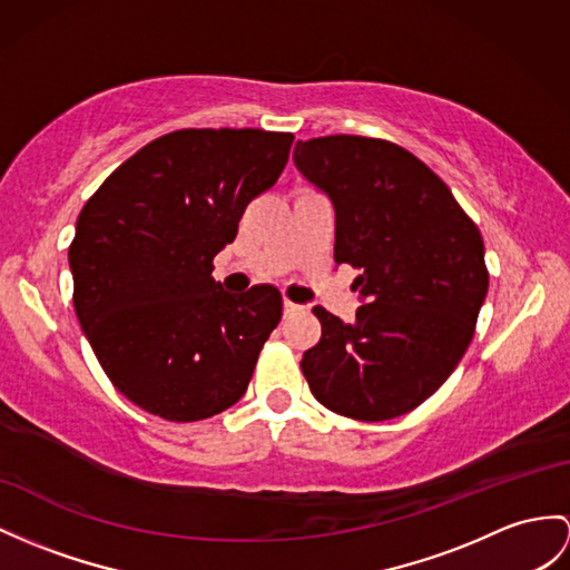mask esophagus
I'll return each instance as SVG.
<instances>
[{"label":"esophagus","instance_id":"1","mask_svg":"<svg viewBox=\"0 0 570 570\" xmlns=\"http://www.w3.org/2000/svg\"><path fill=\"white\" fill-rule=\"evenodd\" d=\"M283 312H285V316H293V314H299L302 307H299V304H295V302L285 299V302H283Z\"/></svg>","mask_w":570,"mask_h":570}]
</instances>
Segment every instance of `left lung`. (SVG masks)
<instances>
[{
	"label": "left lung",
	"mask_w": 570,
	"mask_h": 570,
	"mask_svg": "<svg viewBox=\"0 0 570 570\" xmlns=\"http://www.w3.org/2000/svg\"><path fill=\"white\" fill-rule=\"evenodd\" d=\"M293 159L331 198L333 261L360 273L365 299L353 324L314 307L322 338L302 372L333 413L396 419L440 390L474 336L489 293L481 232L445 180L390 140L314 137Z\"/></svg>",
	"instance_id": "obj_1"
}]
</instances>
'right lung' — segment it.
I'll use <instances>...</instances> for the list:
<instances>
[{
	"label": "right lung",
	"mask_w": 570,
	"mask_h": 570,
	"mask_svg": "<svg viewBox=\"0 0 570 570\" xmlns=\"http://www.w3.org/2000/svg\"><path fill=\"white\" fill-rule=\"evenodd\" d=\"M293 132L188 128L122 161L81 207L75 312L108 380L135 406L193 423L244 396L283 316L273 285L234 297L213 258L283 174Z\"/></svg>",
	"instance_id": "obj_1"
}]
</instances>
